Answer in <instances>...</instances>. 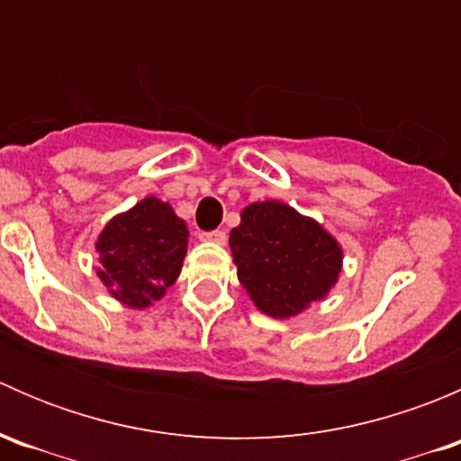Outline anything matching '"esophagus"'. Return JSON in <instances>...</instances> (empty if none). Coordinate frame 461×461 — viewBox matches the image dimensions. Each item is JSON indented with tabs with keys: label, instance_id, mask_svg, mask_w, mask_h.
<instances>
[{
	"label": "esophagus",
	"instance_id": "34e87169",
	"mask_svg": "<svg viewBox=\"0 0 461 461\" xmlns=\"http://www.w3.org/2000/svg\"><path fill=\"white\" fill-rule=\"evenodd\" d=\"M201 239H203V240H212V243H218V245H225V243H227V231H225V230L203 231Z\"/></svg>",
	"mask_w": 461,
	"mask_h": 461
}]
</instances>
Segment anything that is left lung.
Wrapping results in <instances>:
<instances>
[{
	"instance_id": "obj_1",
	"label": "left lung",
	"mask_w": 461,
	"mask_h": 461,
	"mask_svg": "<svg viewBox=\"0 0 461 461\" xmlns=\"http://www.w3.org/2000/svg\"><path fill=\"white\" fill-rule=\"evenodd\" d=\"M239 281L258 310L287 319L323 299L341 272V248L287 204L254 203L230 234Z\"/></svg>"
}]
</instances>
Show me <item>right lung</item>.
Masks as SVG:
<instances>
[{
    "label": "right lung",
    "instance_id": "obj_1",
    "mask_svg": "<svg viewBox=\"0 0 461 461\" xmlns=\"http://www.w3.org/2000/svg\"><path fill=\"white\" fill-rule=\"evenodd\" d=\"M187 227L158 198H144L113 218L97 239L106 290L129 308H147L178 278L187 254Z\"/></svg>",
    "mask_w": 461,
    "mask_h": 461
}]
</instances>
